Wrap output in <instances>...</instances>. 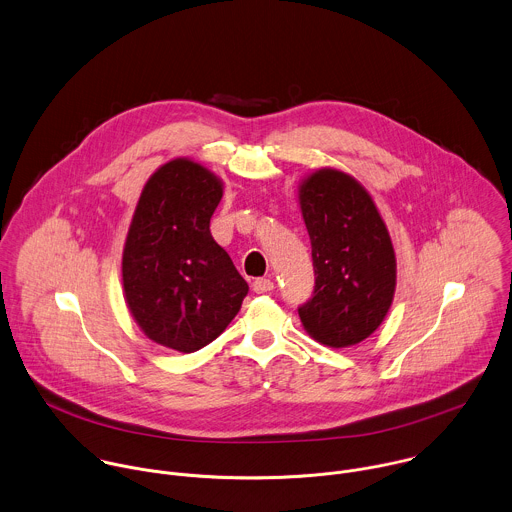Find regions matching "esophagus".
<instances>
[{
    "label": "esophagus",
    "instance_id": "obj_1",
    "mask_svg": "<svg viewBox=\"0 0 512 512\" xmlns=\"http://www.w3.org/2000/svg\"><path fill=\"white\" fill-rule=\"evenodd\" d=\"M251 287H253L255 293H269V291H273V281L261 277V279H255Z\"/></svg>",
    "mask_w": 512,
    "mask_h": 512
}]
</instances>
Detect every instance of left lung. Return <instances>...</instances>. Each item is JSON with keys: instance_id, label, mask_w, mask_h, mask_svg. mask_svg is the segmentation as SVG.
I'll use <instances>...</instances> for the list:
<instances>
[{"instance_id": "left-lung-1", "label": "left lung", "mask_w": 512, "mask_h": 512, "mask_svg": "<svg viewBox=\"0 0 512 512\" xmlns=\"http://www.w3.org/2000/svg\"><path fill=\"white\" fill-rule=\"evenodd\" d=\"M299 201L315 269L301 323L327 347L357 345L383 323L395 295L397 261L385 221L371 195L335 169L307 177Z\"/></svg>"}]
</instances>
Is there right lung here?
I'll return each mask as SVG.
<instances>
[{
  "label": "right lung",
  "mask_w": 512,
  "mask_h": 512,
  "mask_svg": "<svg viewBox=\"0 0 512 512\" xmlns=\"http://www.w3.org/2000/svg\"><path fill=\"white\" fill-rule=\"evenodd\" d=\"M223 195L203 165L173 159L143 187L123 249L131 315L155 343L193 353L217 339L249 291L209 223Z\"/></svg>",
  "instance_id": "1"
}]
</instances>
